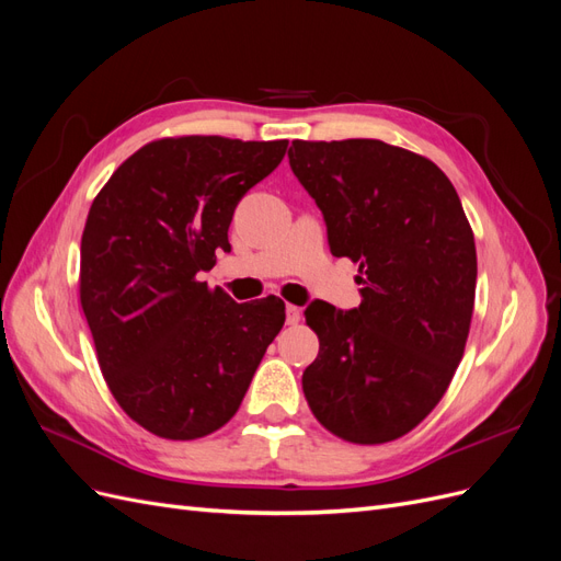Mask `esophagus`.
<instances>
[{
	"label": "esophagus",
	"mask_w": 561,
	"mask_h": 561,
	"mask_svg": "<svg viewBox=\"0 0 561 561\" xmlns=\"http://www.w3.org/2000/svg\"><path fill=\"white\" fill-rule=\"evenodd\" d=\"M285 320H287V325H297V322L301 320V309L295 307V304H287V307H285Z\"/></svg>",
	"instance_id": "obj_1"
}]
</instances>
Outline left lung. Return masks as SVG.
<instances>
[{
  "label": "left lung",
  "instance_id": "left-lung-1",
  "mask_svg": "<svg viewBox=\"0 0 561 561\" xmlns=\"http://www.w3.org/2000/svg\"><path fill=\"white\" fill-rule=\"evenodd\" d=\"M287 159L363 285L358 309L304 311L320 342L304 396L332 435L390 443L435 410L463 358L478 283L470 222L449 178L410 149L295 140Z\"/></svg>",
  "mask_w": 561,
  "mask_h": 561
}]
</instances>
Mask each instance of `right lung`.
<instances>
[{
    "mask_svg": "<svg viewBox=\"0 0 561 561\" xmlns=\"http://www.w3.org/2000/svg\"><path fill=\"white\" fill-rule=\"evenodd\" d=\"M285 149L287 140L161 138L93 198L81 236V309L114 400L149 433L196 439L222 428L283 328V299L236 304L198 274L229 248L236 206Z\"/></svg>",
    "mask_w": 561,
    "mask_h": 561,
    "instance_id": "right-lung-1",
    "label": "right lung"
}]
</instances>
